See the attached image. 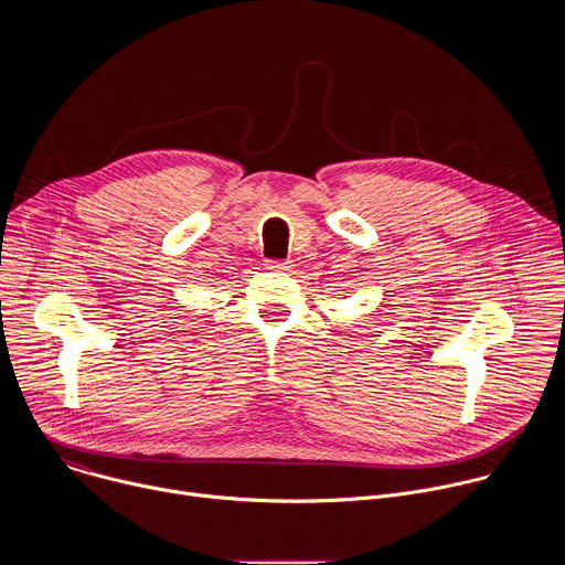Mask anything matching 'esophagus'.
Here are the masks:
<instances>
[{
	"label": "esophagus",
	"instance_id": "obj_1",
	"mask_svg": "<svg viewBox=\"0 0 565 565\" xmlns=\"http://www.w3.org/2000/svg\"><path fill=\"white\" fill-rule=\"evenodd\" d=\"M268 270H273V273H288L292 266H290V262H266L264 264Z\"/></svg>",
	"mask_w": 565,
	"mask_h": 565
}]
</instances>
